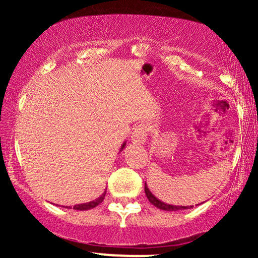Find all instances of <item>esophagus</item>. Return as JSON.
Listing matches in <instances>:
<instances>
[{
  "label": "esophagus",
  "instance_id": "obj_1",
  "mask_svg": "<svg viewBox=\"0 0 258 258\" xmlns=\"http://www.w3.org/2000/svg\"><path fill=\"white\" fill-rule=\"evenodd\" d=\"M147 136H148L147 126L141 125L135 128V131H133L131 136V141L136 144H144L147 141Z\"/></svg>",
  "mask_w": 258,
  "mask_h": 258
}]
</instances>
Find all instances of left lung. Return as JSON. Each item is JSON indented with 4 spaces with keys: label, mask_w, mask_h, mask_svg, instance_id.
I'll list each match as a JSON object with an SVG mask.
<instances>
[{
    "label": "left lung",
    "mask_w": 258,
    "mask_h": 258,
    "mask_svg": "<svg viewBox=\"0 0 258 258\" xmlns=\"http://www.w3.org/2000/svg\"><path fill=\"white\" fill-rule=\"evenodd\" d=\"M144 190H146V195H147L148 200H149L154 206H156V207H158V209L164 210V211H178V210H185V209H190V207H193V206L170 205V204H166V203H164V201L159 200L158 198H156L155 195H154L152 191L149 190V188H148L147 183H146V184H144Z\"/></svg>",
    "instance_id": "obj_1"
}]
</instances>
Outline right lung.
I'll return each mask as SVG.
<instances>
[{"label":"right lung","mask_w":258,"mask_h":258,"mask_svg":"<svg viewBox=\"0 0 258 258\" xmlns=\"http://www.w3.org/2000/svg\"><path fill=\"white\" fill-rule=\"evenodd\" d=\"M125 146H126V143H123L122 146H121L120 152L123 149V148H125ZM105 193H106V190H105L104 193H103L102 195H100L98 199H96V200H93V201H90V203H85V204H80V205H75V206H74V209H75V210H80V211H85V210H91V209H93V207L98 206L99 204L102 203L103 200H104ZM70 209H72V207H70Z\"/></svg>","instance_id":"obj_1"}]
</instances>
